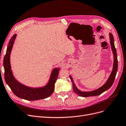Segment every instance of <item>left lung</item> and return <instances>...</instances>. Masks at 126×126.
<instances>
[{
  "label": "left lung",
  "instance_id": "obj_1",
  "mask_svg": "<svg viewBox=\"0 0 126 126\" xmlns=\"http://www.w3.org/2000/svg\"><path fill=\"white\" fill-rule=\"evenodd\" d=\"M110 36V44L111 46V50L112 51V54L114 56V63H113V66H112V69L110 75L108 78L107 80L105 82V83L100 88L98 89L92 91H82L78 89V88L76 86L74 81H73L72 77L71 75H69L70 77V80L71 81L72 84V88L74 92L78 94L79 96L82 97H89V96H97V95H100L102 93L104 92L105 91H107L109 89L111 85L113 84L115 77L116 75L117 72L118 70V60H117V55L116 49L115 47L114 44V37L112 34L110 33H109Z\"/></svg>",
  "mask_w": 126,
  "mask_h": 126
}]
</instances>
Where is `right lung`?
Listing matches in <instances>:
<instances>
[{
  "label": "right lung",
  "mask_w": 126,
  "mask_h": 126,
  "mask_svg": "<svg viewBox=\"0 0 126 126\" xmlns=\"http://www.w3.org/2000/svg\"><path fill=\"white\" fill-rule=\"evenodd\" d=\"M16 37V34H15L10 39L3 59L5 79L6 83L16 96L20 98L29 101H36L48 97L54 92L55 83L60 69H53L47 83L42 87L32 88L21 83L13 75L10 64V55Z\"/></svg>",
  "instance_id": "right-lung-1"
}]
</instances>
